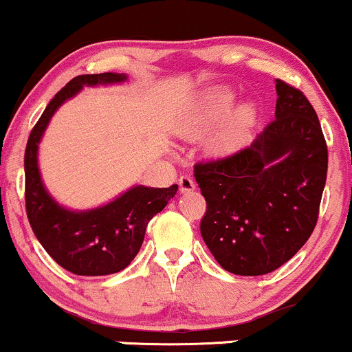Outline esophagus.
Listing matches in <instances>:
<instances>
[{"mask_svg":"<svg viewBox=\"0 0 352 352\" xmlns=\"http://www.w3.org/2000/svg\"><path fill=\"white\" fill-rule=\"evenodd\" d=\"M179 185H180V192L182 193H187V192H192V190H195V182L187 173H184V175H180L179 179Z\"/></svg>","mask_w":352,"mask_h":352,"instance_id":"obj_1","label":"esophagus"}]
</instances>
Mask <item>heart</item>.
Returning <instances> with one entry per match:
<instances>
[{"label": "heart", "instance_id": "obj_1", "mask_svg": "<svg viewBox=\"0 0 352 352\" xmlns=\"http://www.w3.org/2000/svg\"><path fill=\"white\" fill-rule=\"evenodd\" d=\"M236 92L228 86H213L201 91L190 104L180 124V132L187 137H201L220 123L210 137L208 147L217 155H232L248 144L258 119L254 102L235 106Z\"/></svg>", "mask_w": 352, "mask_h": 352}]
</instances>
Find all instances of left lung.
I'll return each instance as SVG.
<instances>
[{
    "instance_id": "1",
    "label": "left lung",
    "mask_w": 352,
    "mask_h": 352,
    "mask_svg": "<svg viewBox=\"0 0 352 352\" xmlns=\"http://www.w3.org/2000/svg\"><path fill=\"white\" fill-rule=\"evenodd\" d=\"M274 120L250 147L195 165L207 200L200 232L220 266L260 276L292 260L318 221L328 147L300 89L276 79Z\"/></svg>"
}]
</instances>
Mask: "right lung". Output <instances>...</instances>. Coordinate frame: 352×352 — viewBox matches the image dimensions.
Listing matches in <instances>:
<instances>
[{"label":"right lung","instance_id":"right-lung-1","mask_svg":"<svg viewBox=\"0 0 352 352\" xmlns=\"http://www.w3.org/2000/svg\"><path fill=\"white\" fill-rule=\"evenodd\" d=\"M125 80L127 76L117 72L84 74L69 80L44 109L24 152L26 213L31 228L56 263L80 276H104L129 266L142 246L151 218L162 212L179 188V185L168 188L135 185L102 207L71 210L59 205L44 187L38 151L51 117L84 87Z\"/></svg>","mask_w":352,"mask_h":352}]
</instances>
